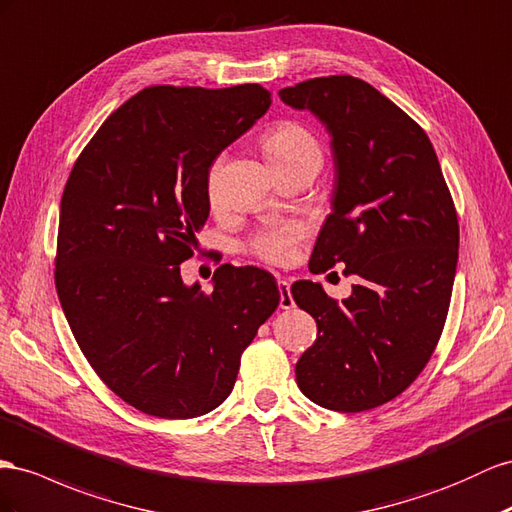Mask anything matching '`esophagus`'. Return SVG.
I'll use <instances>...</instances> for the list:
<instances>
[{
	"mask_svg": "<svg viewBox=\"0 0 512 512\" xmlns=\"http://www.w3.org/2000/svg\"><path fill=\"white\" fill-rule=\"evenodd\" d=\"M278 290H280V308L290 310L295 306L293 295H290V284L286 280H278Z\"/></svg>",
	"mask_w": 512,
	"mask_h": 512,
	"instance_id": "1",
	"label": "esophagus"
}]
</instances>
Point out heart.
<instances>
[{
	"label": "heart",
	"instance_id": "obj_1",
	"mask_svg": "<svg viewBox=\"0 0 512 512\" xmlns=\"http://www.w3.org/2000/svg\"><path fill=\"white\" fill-rule=\"evenodd\" d=\"M260 144L275 172L295 168V165L303 163L321 165L323 153L319 140H316L306 124L297 120H280L271 124L260 135ZM219 170H222V157L213 159L209 170H206V198H209L211 204H217L219 200ZM301 234L303 230L295 224L267 228L256 232L247 241L245 250L256 260L267 262V265H286L293 258L295 245L301 239Z\"/></svg>",
	"mask_w": 512,
	"mask_h": 512
}]
</instances>
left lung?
Returning a JSON list of instances; mask_svg holds the SVG:
<instances>
[{
	"label": "left lung",
	"mask_w": 512,
	"mask_h": 512,
	"mask_svg": "<svg viewBox=\"0 0 512 512\" xmlns=\"http://www.w3.org/2000/svg\"><path fill=\"white\" fill-rule=\"evenodd\" d=\"M331 133L334 213L316 239L310 271L357 275L334 299L308 280L290 286L319 336L299 357L297 385L316 405L359 413L403 394L444 331L459 258V217L435 148L420 124L351 75L280 90Z\"/></svg>",
	"instance_id": "left-lung-1"
}]
</instances>
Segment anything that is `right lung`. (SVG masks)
<instances>
[{
	"instance_id": "right-lung-1",
	"label": "right lung",
	"mask_w": 512,
	"mask_h": 512,
	"mask_svg": "<svg viewBox=\"0 0 512 512\" xmlns=\"http://www.w3.org/2000/svg\"><path fill=\"white\" fill-rule=\"evenodd\" d=\"M269 105L258 84L144 88L101 124L66 181L55 290L96 375L148 416L222 405L280 303L256 267L222 265L211 293L181 280L211 209L206 170Z\"/></svg>"
}]
</instances>
